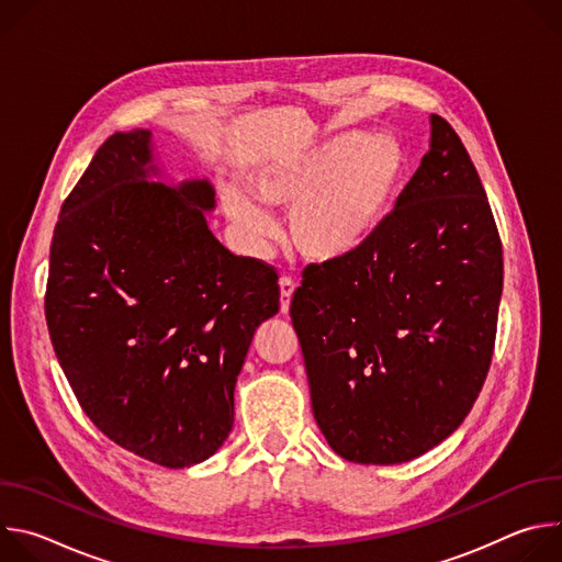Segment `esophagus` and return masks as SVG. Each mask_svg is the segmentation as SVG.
Returning <instances> with one entry per match:
<instances>
[{
  "label": "esophagus",
  "mask_w": 562,
  "mask_h": 562,
  "mask_svg": "<svg viewBox=\"0 0 562 562\" xmlns=\"http://www.w3.org/2000/svg\"><path fill=\"white\" fill-rule=\"evenodd\" d=\"M293 291H295V282L291 278H282L280 280V311L282 313H289Z\"/></svg>",
  "instance_id": "34e87169"
}]
</instances>
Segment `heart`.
I'll return each mask as SVG.
<instances>
[{
	"mask_svg": "<svg viewBox=\"0 0 562 562\" xmlns=\"http://www.w3.org/2000/svg\"><path fill=\"white\" fill-rule=\"evenodd\" d=\"M405 171L407 153L397 139L342 133L262 165L249 184L267 209L291 211L286 235L297 254L311 262H338L378 231ZM255 201L245 191L228 189L224 211L245 243L260 247L273 233V220Z\"/></svg>",
	"mask_w": 562,
	"mask_h": 562,
	"instance_id": "1",
	"label": "heart"
}]
</instances>
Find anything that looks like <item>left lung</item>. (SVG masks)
Masks as SVG:
<instances>
[{
    "instance_id": "1",
    "label": "left lung",
    "mask_w": 562,
    "mask_h": 562,
    "mask_svg": "<svg viewBox=\"0 0 562 562\" xmlns=\"http://www.w3.org/2000/svg\"><path fill=\"white\" fill-rule=\"evenodd\" d=\"M503 245L483 182L440 115L393 211L351 256L308 265L291 300L329 447L349 462H407L451 436L485 384Z\"/></svg>"
}]
</instances>
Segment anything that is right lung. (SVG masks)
Instances as JSON below:
<instances>
[{"instance_id":"obj_1","label":"right lung","mask_w":562,"mask_h":562,"mask_svg":"<svg viewBox=\"0 0 562 562\" xmlns=\"http://www.w3.org/2000/svg\"><path fill=\"white\" fill-rule=\"evenodd\" d=\"M146 128L111 135L64 200L46 325L85 414L120 447L184 469L233 429L256 329L280 308L273 267L233 256L206 224L209 180L153 182Z\"/></svg>"}]
</instances>
